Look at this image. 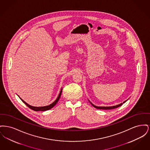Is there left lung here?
Masks as SVG:
<instances>
[{
	"mask_svg": "<svg viewBox=\"0 0 150 150\" xmlns=\"http://www.w3.org/2000/svg\"><path fill=\"white\" fill-rule=\"evenodd\" d=\"M127 100H125L123 103H121L120 104H119V105H116V106H110V107H98V106H95V105H94L93 104H92L91 102V104L93 105L94 107H95V108H97V109H102V110H111V109H114V108H117V107H120V106H121L123 103H124Z\"/></svg>",
	"mask_w": 150,
	"mask_h": 150,
	"instance_id": "1",
	"label": "left lung"
}]
</instances>
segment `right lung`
<instances>
[{"instance_id": "obj_1", "label": "right lung", "mask_w": 150, "mask_h": 150, "mask_svg": "<svg viewBox=\"0 0 150 150\" xmlns=\"http://www.w3.org/2000/svg\"><path fill=\"white\" fill-rule=\"evenodd\" d=\"M62 89H61V91H60V93L59 94V96H58V97H57V99L54 102H53L52 104H50V105H48V106H43V107H34V106H30V105H29V104H28L27 103H26L23 100H22V101L28 106V107H29L30 108H31V110H34V111H47V110H50V108H52V107H54L56 105V103H57V102H58V100L59 99V98H60V97H61V93H62Z\"/></svg>"}]
</instances>
